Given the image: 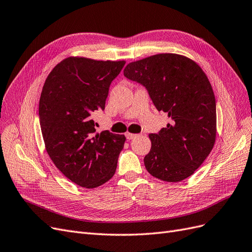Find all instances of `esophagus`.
Segmentation results:
<instances>
[{
	"mask_svg": "<svg viewBox=\"0 0 252 252\" xmlns=\"http://www.w3.org/2000/svg\"><path fill=\"white\" fill-rule=\"evenodd\" d=\"M125 136H126L127 140H132L133 137H135V136H136V134H134V133H130V132H126Z\"/></svg>",
	"mask_w": 252,
	"mask_h": 252,
	"instance_id": "34e87169",
	"label": "esophagus"
}]
</instances>
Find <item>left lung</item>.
Segmentation results:
<instances>
[{
	"label": "left lung",
	"instance_id": "obj_1",
	"mask_svg": "<svg viewBox=\"0 0 252 252\" xmlns=\"http://www.w3.org/2000/svg\"><path fill=\"white\" fill-rule=\"evenodd\" d=\"M129 80L143 85L171 124L150 133L145 167L160 180L179 182L190 176L211 153L216 140V99L206 75L188 57L164 53L130 63Z\"/></svg>",
	"mask_w": 252,
	"mask_h": 252
}]
</instances>
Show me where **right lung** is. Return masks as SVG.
<instances>
[{
	"label": "right lung",
	"mask_w": 252,
	"mask_h": 252,
	"mask_svg": "<svg viewBox=\"0 0 252 252\" xmlns=\"http://www.w3.org/2000/svg\"><path fill=\"white\" fill-rule=\"evenodd\" d=\"M125 62L68 57L43 84L39 124L46 149L58 170L76 185L94 189L114 176L126 137L96 134L93 115L104 110L111 82Z\"/></svg>",
	"instance_id": "obj_1"
}]
</instances>
